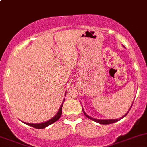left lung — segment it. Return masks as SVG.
I'll list each match as a JSON object with an SVG mask.
<instances>
[{"mask_svg": "<svg viewBox=\"0 0 147 147\" xmlns=\"http://www.w3.org/2000/svg\"><path fill=\"white\" fill-rule=\"evenodd\" d=\"M131 107H132V105H131V107H130L129 110H130V109H131ZM129 110L128 112H127V113L125 114V115H124V116L122 117L119 118V119H94V118H93V117H90V116H89V115H87V114H86L85 112H84V109H82L83 113H84V115H85V116L87 117V118H89V119L93 120V121H96V122H97V123H100V124H112V123L117 122V121H119V120L121 119H122V118H124V117H125L126 115H127V114H128V112H129Z\"/></svg>", "mask_w": 147, "mask_h": 147, "instance_id": "left-lung-1", "label": "left lung"}]
</instances>
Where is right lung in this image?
Returning <instances> with one entry per match:
<instances>
[{
	"label": "right lung",
	"mask_w": 147,
	"mask_h": 147,
	"mask_svg": "<svg viewBox=\"0 0 147 147\" xmlns=\"http://www.w3.org/2000/svg\"><path fill=\"white\" fill-rule=\"evenodd\" d=\"M64 101H65V99H64V100H63V103H62L61 106L60 107V109H59L58 112H57V113L55 115V116L53 117L52 119L48 120V121H45V122H42V123H39V124H30V123H26V122H23V123L26 124H27V125L30 126V127H34V128H35V129L45 128V127H47V126L50 125V124H52L53 123L55 122L56 121H57V120L60 119V116H61V115H62V107H63V103H64Z\"/></svg>",
	"instance_id": "obj_1"
}]
</instances>
